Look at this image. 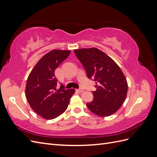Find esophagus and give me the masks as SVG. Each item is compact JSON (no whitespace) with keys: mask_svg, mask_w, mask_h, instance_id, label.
I'll list each match as a JSON object with an SVG mask.
<instances>
[{"mask_svg":"<svg viewBox=\"0 0 157 157\" xmlns=\"http://www.w3.org/2000/svg\"><path fill=\"white\" fill-rule=\"evenodd\" d=\"M77 91L78 92H83L84 91V89H82V88H79V89H77Z\"/></svg>","mask_w":157,"mask_h":157,"instance_id":"34e87169","label":"esophagus"}]
</instances>
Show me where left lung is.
<instances>
[{"label":"left lung","mask_w":157,"mask_h":157,"mask_svg":"<svg viewBox=\"0 0 157 157\" xmlns=\"http://www.w3.org/2000/svg\"><path fill=\"white\" fill-rule=\"evenodd\" d=\"M75 54L86 70L87 77H94L96 91L88 108L99 117L116 113L126 98L128 83L118 65L110 57L96 48L75 50Z\"/></svg>","instance_id":"obj_1"}]
</instances>
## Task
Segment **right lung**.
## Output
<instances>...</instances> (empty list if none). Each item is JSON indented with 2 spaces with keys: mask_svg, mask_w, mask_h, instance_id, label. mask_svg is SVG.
Wrapping results in <instances>:
<instances>
[{
  "mask_svg": "<svg viewBox=\"0 0 157 157\" xmlns=\"http://www.w3.org/2000/svg\"><path fill=\"white\" fill-rule=\"evenodd\" d=\"M70 50H53L38 61L28 77L25 96L31 109L47 120L59 117L67 109L74 89L57 88L55 70L67 58Z\"/></svg>",
  "mask_w": 157,
  "mask_h": 157,
  "instance_id": "add662e5",
  "label": "right lung"
}]
</instances>
